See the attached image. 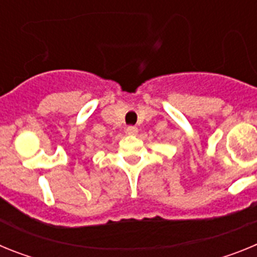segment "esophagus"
<instances>
[{"label":"esophagus","instance_id":"34e87169","mask_svg":"<svg viewBox=\"0 0 257 257\" xmlns=\"http://www.w3.org/2000/svg\"><path fill=\"white\" fill-rule=\"evenodd\" d=\"M126 133L127 134H131V135H135L136 133H138V127L135 126H128L126 128Z\"/></svg>","mask_w":257,"mask_h":257}]
</instances>
